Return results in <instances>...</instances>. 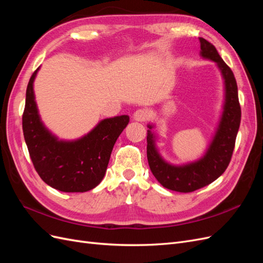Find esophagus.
Wrapping results in <instances>:
<instances>
[{
    "instance_id": "esophagus-1",
    "label": "esophagus",
    "mask_w": 263,
    "mask_h": 263,
    "mask_svg": "<svg viewBox=\"0 0 263 263\" xmlns=\"http://www.w3.org/2000/svg\"><path fill=\"white\" fill-rule=\"evenodd\" d=\"M149 116H150V113L146 108H139L134 113V119L138 122H146L149 118Z\"/></svg>"
}]
</instances>
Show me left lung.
Segmentation results:
<instances>
[{
    "mask_svg": "<svg viewBox=\"0 0 263 263\" xmlns=\"http://www.w3.org/2000/svg\"><path fill=\"white\" fill-rule=\"evenodd\" d=\"M201 54L218 65L225 79V106L216 135L206 155L196 162L182 166L166 163L159 156L155 147L154 135L147 134V158L150 170L160 184L177 192L189 193L211 184L225 172L232 160L238 129L240 126L241 108L238 99V87L235 76L221 59L215 46L200 38ZM149 128L153 126L149 125Z\"/></svg>",
    "mask_w": 263,
    "mask_h": 263,
    "instance_id": "obj_1",
    "label": "left lung"
}]
</instances>
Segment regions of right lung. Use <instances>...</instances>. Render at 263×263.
Segmentation results:
<instances>
[{
    "label": "right lung",
    "instance_id": "right-lung-1",
    "mask_svg": "<svg viewBox=\"0 0 263 263\" xmlns=\"http://www.w3.org/2000/svg\"><path fill=\"white\" fill-rule=\"evenodd\" d=\"M38 69L27 84L22 117L31 162L39 177L51 187L61 192H86L104 178L113 147L129 117L106 118L81 139L59 141L45 128L38 115L33 90Z\"/></svg>",
    "mask_w": 263,
    "mask_h": 263
}]
</instances>
